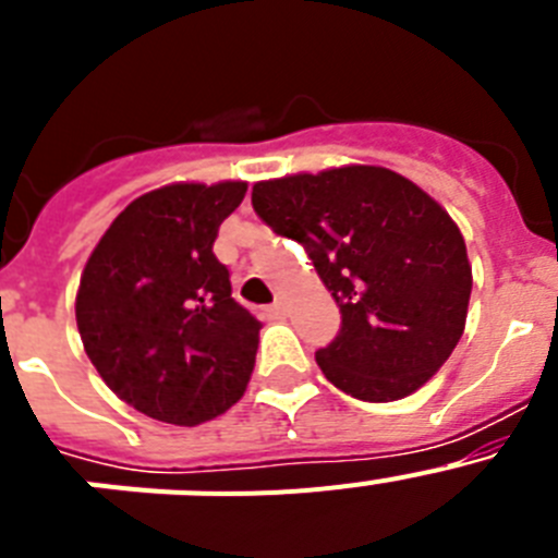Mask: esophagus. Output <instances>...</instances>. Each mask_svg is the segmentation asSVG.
<instances>
[{
    "instance_id": "obj_1",
    "label": "esophagus",
    "mask_w": 558,
    "mask_h": 558,
    "mask_svg": "<svg viewBox=\"0 0 558 558\" xmlns=\"http://www.w3.org/2000/svg\"><path fill=\"white\" fill-rule=\"evenodd\" d=\"M284 315H288V310H284L282 302H274L270 307H265V318H268V322H282Z\"/></svg>"
}]
</instances>
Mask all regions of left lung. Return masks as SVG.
<instances>
[{
    "label": "left lung",
    "mask_w": 558,
    "mask_h": 558,
    "mask_svg": "<svg viewBox=\"0 0 558 558\" xmlns=\"http://www.w3.org/2000/svg\"><path fill=\"white\" fill-rule=\"evenodd\" d=\"M254 211L307 251L340 307L315 360L363 402H393L445 366L472 293L466 245L425 190L386 167L349 165L259 181Z\"/></svg>",
    "instance_id": "1"
}]
</instances>
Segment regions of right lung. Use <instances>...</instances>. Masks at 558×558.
<instances>
[{
  "mask_svg": "<svg viewBox=\"0 0 558 558\" xmlns=\"http://www.w3.org/2000/svg\"><path fill=\"white\" fill-rule=\"evenodd\" d=\"M245 181L170 184L117 215L77 288L83 349L122 402L167 425L229 411L254 372L263 324L231 299L211 245Z\"/></svg>",
  "mask_w": 558,
  "mask_h": 558,
  "instance_id": "right-lung-1",
  "label": "right lung"
}]
</instances>
